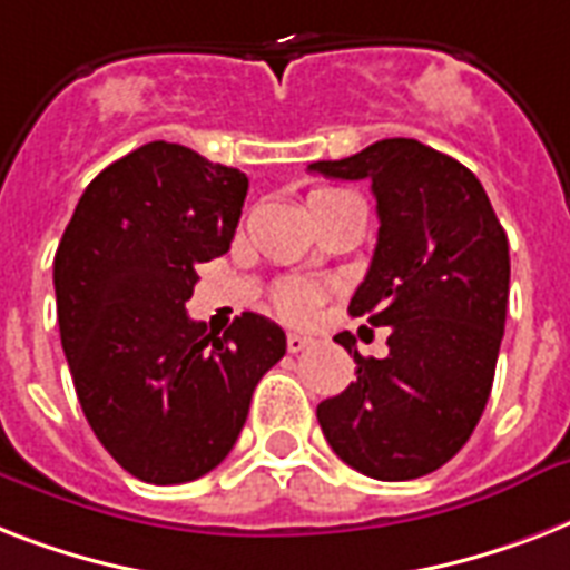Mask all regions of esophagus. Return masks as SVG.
<instances>
[{
  "label": "esophagus",
  "mask_w": 570,
  "mask_h": 570,
  "mask_svg": "<svg viewBox=\"0 0 570 570\" xmlns=\"http://www.w3.org/2000/svg\"><path fill=\"white\" fill-rule=\"evenodd\" d=\"M313 346V337H304V334H286V348L293 352V355H298V352H304V348Z\"/></svg>",
  "instance_id": "esophagus-1"
}]
</instances>
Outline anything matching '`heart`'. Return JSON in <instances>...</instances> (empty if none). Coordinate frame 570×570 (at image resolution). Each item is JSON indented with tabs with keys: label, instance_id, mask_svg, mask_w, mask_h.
Returning <instances> with one entry per match:
<instances>
[{
	"label": "heart",
	"instance_id": "obj_1",
	"mask_svg": "<svg viewBox=\"0 0 570 570\" xmlns=\"http://www.w3.org/2000/svg\"><path fill=\"white\" fill-rule=\"evenodd\" d=\"M316 195H337V191L322 189ZM322 298H325V293L316 284H307V281H286L272 293L277 316H284L286 322H311L322 307Z\"/></svg>",
	"mask_w": 570,
	"mask_h": 570
}]
</instances>
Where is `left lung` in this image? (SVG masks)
Here are the masks:
<instances>
[{"label": "left lung", "mask_w": 570, "mask_h": 570, "mask_svg": "<svg viewBox=\"0 0 570 570\" xmlns=\"http://www.w3.org/2000/svg\"><path fill=\"white\" fill-rule=\"evenodd\" d=\"M311 171L373 183L379 242L348 313L390 328L387 357L355 355L316 407L331 450L381 482L443 468L468 443L494 384L509 307V239L476 174L414 138H384Z\"/></svg>", "instance_id": "obj_1"}]
</instances>
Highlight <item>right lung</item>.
Masks as SVG:
<instances>
[{"label": "right lung", "instance_id": "1", "mask_svg": "<svg viewBox=\"0 0 570 570\" xmlns=\"http://www.w3.org/2000/svg\"><path fill=\"white\" fill-rule=\"evenodd\" d=\"M248 177L150 141L102 168L58 242L56 304L76 396L97 441L141 482L218 468L286 334L242 313L222 337L189 320L195 268L230 250Z\"/></svg>", "mask_w": 570, "mask_h": 570}]
</instances>
